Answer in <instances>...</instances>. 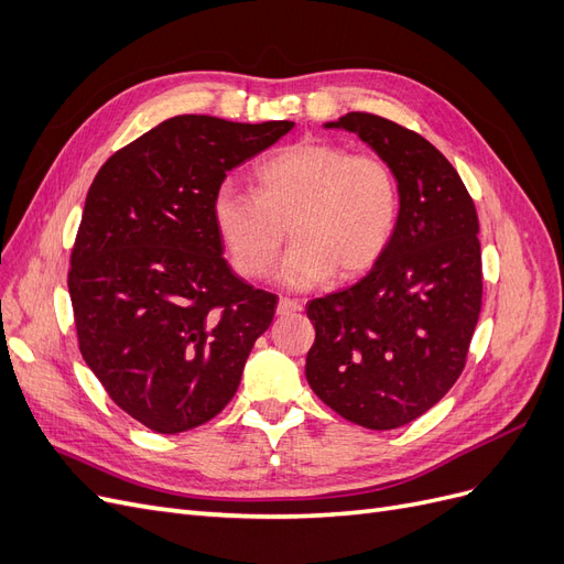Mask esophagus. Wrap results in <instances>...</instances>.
I'll return each instance as SVG.
<instances>
[{"label":"esophagus","instance_id":"34e87169","mask_svg":"<svg viewBox=\"0 0 564 564\" xmlns=\"http://www.w3.org/2000/svg\"><path fill=\"white\" fill-rule=\"evenodd\" d=\"M303 308V303L296 299H280L278 301V315H292Z\"/></svg>","mask_w":564,"mask_h":564}]
</instances>
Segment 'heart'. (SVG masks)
Listing matches in <instances>:
<instances>
[{
    "label": "heart",
    "mask_w": 564,
    "mask_h": 564,
    "mask_svg": "<svg viewBox=\"0 0 564 564\" xmlns=\"http://www.w3.org/2000/svg\"><path fill=\"white\" fill-rule=\"evenodd\" d=\"M253 193L232 183L212 197L214 228L242 278H263L284 237H294L278 278L292 289L332 272L362 275L388 249L400 218V183L373 152H348L327 141L286 145L253 169Z\"/></svg>",
    "instance_id": "heart-1"
}]
</instances>
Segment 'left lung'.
I'll return each instance as SVG.
<instances>
[{
	"instance_id": "8db88e82",
	"label": "left lung",
	"mask_w": 564,
	"mask_h": 564,
	"mask_svg": "<svg viewBox=\"0 0 564 564\" xmlns=\"http://www.w3.org/2000/svg\"><path fill=\"white\" fill-rule=\"evenodd\" d=\"M327 127L357 133L392 166L400 218L360 282L308 303L305 379L338 416L392 431L429 412L466 367L482 308L480 224L456 169L416 131L369 112Z\"/></svg>"
}]
</instances>
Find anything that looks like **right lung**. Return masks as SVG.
<instances>
[{
    "label": "right lung",
    "mask_w": 564,
    "mask_h": 564,
    "mask_svg": "<svg viewBox=\"0 0 564 564\" xmlns=\"http://www.w3.org/2000/svg\"><path fill=\"white\" fill-rule=\"evenodd\" d=\"M294 122L178 115L100 166L70 253L77 344L110 400L162 435L212 421L237 392L278 296L230 270L212 197Z\"/></svg>",
    "instance_id": "add662e5"
}]
</instances>
